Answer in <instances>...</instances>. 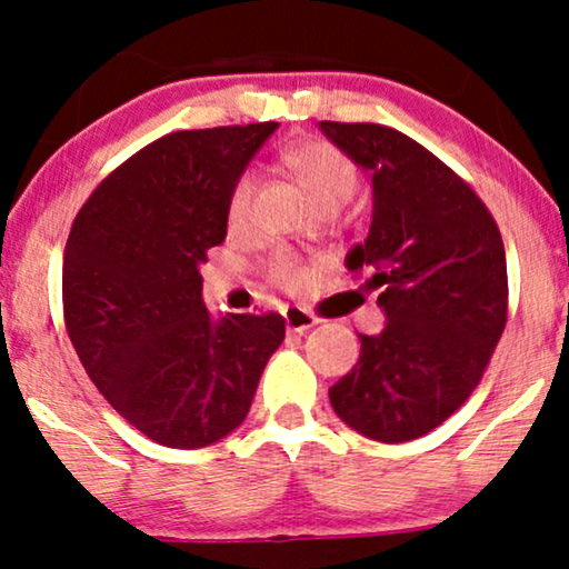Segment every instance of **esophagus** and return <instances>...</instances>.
<instances>
[{
	"label": "esophagus",
	"instance_id": "esophagus-1",
	"mask_svg": "<svg viewBox=\"0 0 569 569\" xmlns=\"http://www.w3.org/2000/svg\"><path fill=\"white\" fill-rule=\"evenodd\" d=\"M284 323H287V331L306 333L308 329H313V326L318 323V318L313 313H308L306 308H287Z\"/></svg>",
	"mask_w": 569,
	"mask_h": 569
}]
</instances>
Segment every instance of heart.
<instances>
[{
    "label": "heart",
    "mask_w": 569,
    "mask_h": 569,
    "mask_svg": "<svg viewBox=\"0 0 569 569\" xmlns=\"http://www.w3.org/2000/svg\"><path fill=\"white\" fill-rule=\"evenodd\" d=\"M279 162L284 170L298 178V183L308 191V197L316 201L323 212L339 209L345 201L352 199V193L360 186V173H357L355 162L347 158L339 147L323 139H302L284 147L279 152ZM253 197V173H240L230 186L228 204H224V217H228L230 228L246 222L248 207ZM267 274L274 284L284 290H302L308 284L310 271L292 251H277L267 263Z\"/></svg>",
    "instance_id": "1"
}]
</instances>
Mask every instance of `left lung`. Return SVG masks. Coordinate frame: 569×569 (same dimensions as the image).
<instances>
[{
  "mask_svg": "<svg viewBox=\"0 0 569 569\" xmlns=\"http://www.w3.org/2000/svg\"><path fill=\"white\" fill-rule=\"evenodd\" d=\"M372 173L368 240L347 256L370 271L386 329L329 388L341 422L378 442L422 438L473 393L508 323V263L477 191L415 139L380 123L321 121Z\"/></svg>",
  "mask_w": 569,
  "mask_h": 569,
  "instance_id": "obj_1",
  "label": "left lung"
}]
</instances>
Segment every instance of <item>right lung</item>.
Listing matches in <instances>:
<instances>
[{
	"label": "right lung",
	"mask_w": 569,
	"mask_h": 569,
	"mask_svg": "<svg viewBox=\"0 0 569 569\" xmlns=\"http://www.w3.org/2000/svg\"><path fill=\"white\" fill-rule=\"evenodd\" d=\"M277 121L173 131L123 160L77 212L64 248V323L106 401L168 448H204L243 422L279 313L201 302V263L228 236L230 186Z\"/></svg>",
	"instance_id": "1"
}]
</instances>
